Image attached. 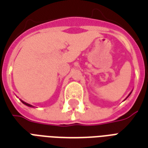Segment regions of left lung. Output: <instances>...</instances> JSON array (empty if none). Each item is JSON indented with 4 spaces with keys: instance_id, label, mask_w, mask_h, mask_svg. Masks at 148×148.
<instances>
[{
    "instance_id": "obj_1",
    "label": "left lung",
    "mask_w": 148,
    "mask_h": 148,
    "mask_svg": "<svg viewBox=\"0 0 148 148\" xmlns=\"http://www.w3.org/2000/svg\"><path fill=\"white\" fill-rule=\"evenodd\" d=\"M131 93H132V92H131V93H129V94H128V96H127V97H126V98H127V97H129V95H130Z\"/></svg>"
}]
</instances>
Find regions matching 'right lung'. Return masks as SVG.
<instances>
[{"instance_id": "add662e5", "label": "right lung", "mask_w": 148, "mask_h": 148, "mask_svg": "<svg viewBox=\"0 0 148 148\" xmlns=\"http://www.w3.org/2000/svg\"><path fill=\"white\" fill-rule=\"evenodd\" d=\"M21 102L23 103V104H24L25 106H28V107H32V108H33V107H34L33 106H32V105H30V104H27V103H26V102H25V101H22V100H21Z\"/></svg>"}]
</instances>
